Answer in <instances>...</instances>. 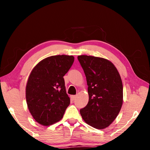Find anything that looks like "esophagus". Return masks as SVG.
Masks as SVG:
<instances>
[{
    "mask_svg": "<svg viewBox=\"0 0 150 150\" xmlns=\"http://www.w3.org/2000/svg\"><path fill=\"white\" fill-rule=\"evenodd\" d=\"M75 98H76V95H71V99L72 100H75Z\"/></svg>",
    "mask_w": 150,
    "mask_h": 150,
    "instance_id": "34e87169",
    "label": "esophagus"
}]
</instances>
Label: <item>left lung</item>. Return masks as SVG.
<instances>
[{"mask_svg": "<svg viewBox=\"0 0 150 150\" xmlns=\"http://www.w3.org/2000/svg\"><path fill=\"white\" fill-rule=\"evenodd\" d=\"M87 79L88 102L80 110L86 123L105 129L112 123L123 103V85L115 65L103 57L79 55Z\"/></svg>", "mask_w": 150, "mask_h": 150, "instance_id": "obj_1", "label": "left lung"}]
</instances>
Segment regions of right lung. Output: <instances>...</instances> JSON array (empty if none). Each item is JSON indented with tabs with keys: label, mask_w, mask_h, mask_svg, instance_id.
<instances>
[{
	"label": "right lung",
	"mask_w": 150,
	"mask_h": 150,
	"mask_svg": "<svg viewBox=\"0 0 150 150\" xmlns=\"http://www.w3.org/2000/svg\"><path fill=\"white\" fill-rule=\"evenodd\" d=\"M73 62V55H53L40 61L30 73L26 86L27 106L42 126L59 122L69 105L63 76Z\"/></svg>",
	"instance_id": "right-lung-1"
}]
</instances>
